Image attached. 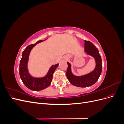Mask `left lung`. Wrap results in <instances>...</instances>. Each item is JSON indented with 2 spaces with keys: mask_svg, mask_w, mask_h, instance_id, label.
<instances>
[{
  "mask_svg": "<svg viewBox=\"0 0 124 124\" xmlns=\"http://www.w3.org/2000/svg\"><path fill=\"white\" fill-rule=\"evenodd\" d=\"M84 51L95 58L96 67L92 72L82 76H76L71 72V64L68 63L66 72L67 78L71 84L80 87H86L94 84L98 81L102 72V60L98 48L91 42L84 41Z\"/></svg>",
  "mask_w": 124,
  "mask_h": 124,
  "instance_id": "8db88e82",
  "label": "left lung"
}]
</instances>
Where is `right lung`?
<instances>
[{
  "label": "right lung",
  "instance_id": "add662e5",
  "mask_svg": "<svg viewBox=\"0 0 124 124\" xmlns=\"http://www.w3.org/2000/svg\"><path fill=\"white\" fill-rule=\"evenodd\" d=\"M42 41L43 40H39L36 43L27 46L22 53L20 63V76L22 82L28 88L34 91H41L50 85L53 78V73L59 65L57 63L52 66L46 76L42 78L33 77L29 73L27 63L30 52L37 44Z\"/></svg>",
  "mask_w": 124,
  "mask_h": 124
}]
</instances>
